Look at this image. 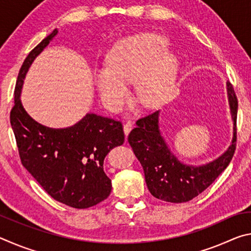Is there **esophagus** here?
Segmentation results:
<instances>
[{
	"label": "esophagus",
	"instance_id": "34e87169",
	"mask_svg": "<svg viewBox=\"0 0 251 251\" xmlns=\"http://www.w3.org/2000/svg\"><path fill=\"white\" fill-rule=\"evenodd\" d=\"M133 127H134V123L133 122L127 121L125 123V125H124V134H125V136H128L129 131L131 130V128H133Z\"/></svg>",
	"mask_w": 251,
	"mask_h": 251
}]
</instances>
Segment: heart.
<instances>
[{
  "label": "heart",
  "mask_w": 251,
  "mask_h": 251,
  "mask_svg": "<svg viewBox=\"0 0 251 251\" xmlns=\"http://www.w3.org/2000/svg\"><path fill=\"white\" fill-rule=\"evenodd\" d=\"M168 40L158 33H142L118 42L108 66L97 69L94 82L101 100L114 110L129 99V83L137 78L136 94L144 108H154L173 97L178 80V59L166 50Z\"/></svg>",
  "instance_id": "1"
}]
</instances>
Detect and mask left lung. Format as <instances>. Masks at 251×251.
<instances>
[{
    "label": "left lung",
    "instance_id": "8db88e82",
    "mask_svg": "<svg viewBox=\"0 0 251 251\" xmlns=\"http://www.w3.org/2000/svg\"><path fill=\"white\" fill-rule=\"evenodd\" d=\"M226 90L232 121L231 143L222 155L209 163L189 165L174 154L161 134L159 110L136 123L137 126L128 135V143L141 161L147 188L152 196L168 202L189 201L207 189L227 168L236 150L238 100L229 82Z\"/></svg>",
    "mask_w": 251,
    "mask_h": 251
}]
</instances>
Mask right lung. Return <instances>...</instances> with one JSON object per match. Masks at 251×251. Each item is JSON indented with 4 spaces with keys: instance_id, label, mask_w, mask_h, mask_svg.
I'll return each mask as SVG.
<instances>
[{
    "instance_id": "1",
    "label": "right lung",
    "mask_w": 251,
    "mask_h": 251,
    "mask_svg": "<svg viewBox=\"0 0 251 251\" xmlns=\"http://www.w3.org/2000/svg\"><path fill=\"white\" fill-rule=\"evenodd\" d=\"M57 33L55 28L25 58L15 85L11 126L23 166L45 192L55 201L84 209L105 201L112 192L104 159L110 150L124 143V131L121 122L95 113H87L72 126L52 128L25 110L21 101L24 79Z\"/></svg>"
}]
</instances>
